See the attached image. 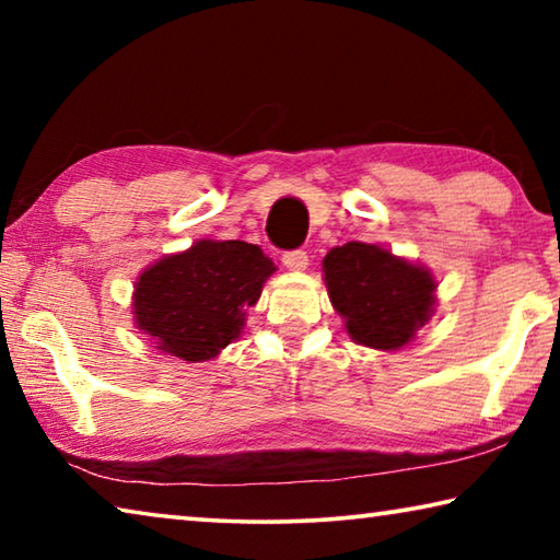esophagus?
Segmentation results:
<instances>
[{"instance_id": "34e87169", "label": "esophagus", "mask_w": 560, "mask_h": 560, "mask_svg": "<svg viewBox=\"0 0 560 560\" xmlns=\"http://www.w3.org/2000/svg\"><path fill=\"white\" fill-rule=\"evenodd\" d=\"M283 267H287L289 271H306L308 267V254L301 252V249H293V252H283Z\"/></svg>"}]
</instances>
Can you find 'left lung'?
I'll return each instance as SVG.
<instances>
[{
	"label": "left lung",
	"mask_w": 560,
	"mask_h": 560,
	"mask_svg": "<svg viewBox=\"0 0 560 560\" xmlns=\"http://www.w3.org/2000/svg\"><path fill=\"white\" fill-rule=\"evenodd\" d=\"M324 281L353 343L400 350L434 316L438 279L383 244L348 242L324 257Z\"/></svg>",
	"instance_id": "obj_1"
}]
</instances>
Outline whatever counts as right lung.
I'll return each mask as SVG.
<instances>
[{
	"mask_svg": "<svg viewBox=\"0 0 560 560\" xmlns=\"http://www.w3.org/2000/svg\"><path fill=\"white\" fill-rule=\"evenodd\" d=\"M273 261L240 240H197L140 271L132 324L165 355L202 363L242 336L246 308L259 301Z\"/></svg>",
	"mask_w": 560,
	"mask_h": 560,
	"instance_id": "add662e5",
	"label": "right lung"
}]
</instances>
